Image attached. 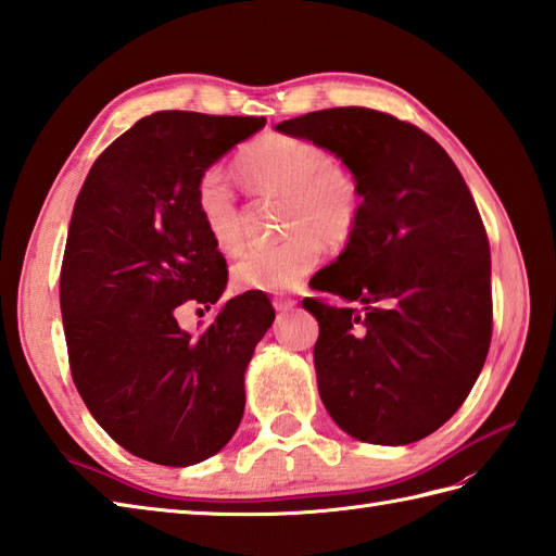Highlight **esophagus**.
<instances>
[{
	"label": "esophagus",
	"mask_w": 556,
	"mask_h": 556,
	"mask_svg": "<svg viewBox=\"0 0 556 556\" xmlns=\"http://www.w3.org/2000/svg\"><path fill=\"white\" fill-rule=\"evenodd\" d=\"M294 302L292 298H276L274 300V306H276V312H280V314H286V312H290V309H294Z\"/></svg>",
	"instance_id": "esophagus-1"
}]
</instances>
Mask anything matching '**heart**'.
I'll list each match as a JSON object with an SVG mask.
<instances>
[{"instance_id":"1","label":"heart","mask_w":556,"mask_h":556,"mask_svg":"<svg viewBox=\"0 0 556 556\" xmlns=\"http://www.w3.org/2000/svg\"><path fill=\"white\" fill-rule=\"evenodd\" d=\"M238 170L256 192L280 194L282 226L290 232L274 244H250L232 264L238 288L286 292L314 270L320 239L348 242L359 226L364 194L359 182L312 140L268 132L238 154ZM194 208L218 250L232 252L242 242L240 206L228 176L206 168L194 185Z\"/></svg>"}]
</instances>
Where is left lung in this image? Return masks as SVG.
Returning a JSON list of instances; mask_svg holds the SVG:
<instances>
[{
	"mask_svg": "<svg viewBox=\"0 0 556 556\" xmlns=\"http://www.w3.org/2000/svg\"><path fill=\"white\" fill-rule=\"evenodd\" d=\"M352 170L359 226L314 288L364 309L302 304L318 320V394L344 433L409 445L450 421L492 338L490 244L450 154L382 111L340 106L282 121Z\"/></svg>",
	"mask_w": 556,
	"mask_h": 556,
	"instance_id": "1",
	"label": "left lung"
}]
</instances>
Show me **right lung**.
Returning a JSON list of instances; mask_svg holds the SVG:
<instances>
[{"instance_id": "right-lung-1", "label": "right lung", "mask_w": 556, "mask_h": 556, "mask_svg": "<svg viewBox=\"0 0 556 556\" xmlns=\"http://www.w3.org/2000/svg\"><path fill=\"white\" fill-rule=\"evenodd\" d=\"M264 126V116L156 111L106 147L73 206L59 286L71 376L94 421L140 459L200 464L240 426L270 300L238 294L200 336L176 314L188 302L208 309L228 282L194 185Z\"/></svg>"}]
</instances>
